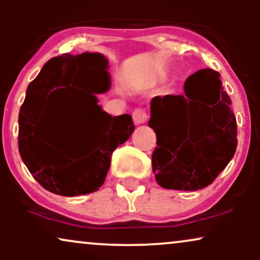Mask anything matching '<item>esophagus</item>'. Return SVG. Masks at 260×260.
I'll use <instances>...</instances> for the list:
<instances>
[{
    "instance_id": "34e87169",
    "label": "esophagus",
    "mask_w": 260,
    "mask_h": 260,
    "mask_svg": "<svg viewBox=\"0 0 260 260\" xmlns=\"http://www.w3.org/2000/svg\"><path fill=\"white\" fill-rule=\"evenodd\" d=\"M133 121L136 124H143L148 121V113L144 109H136L133 111Z\"/></svg>"
}]
</instances>
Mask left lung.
I'll return each mask as SVG.
<instances>
[{"instance_id": "1", "label": "left lung", "mask_w": 260, "mask_h": 260, "mask_svg": "<svg viewBox=\"0 0 260 260\" xmlns=\"http://www.w3.org/2000/svg\"><path fill=\"white\" fill-rule=\"evenodd\" d=\"M220 73L205 68L184 82V95L155 96L149 127L156 133L151 164L166 189L198 190L219 176L237 148V123Z\"/></svg>"}]
</instances>
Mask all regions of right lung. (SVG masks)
I'll list each match as a JSON object with an SVG mask.
<instances>
[{
	"label": "right lung",
	"mask_w": 260,
	"mask_h": 260,
	"mask_svg": "<svg viewBox=\"0 0 260 260\" xmlns=\"http://www.w3.org/2000/svg\"><path fill=\"white\" fill-rule=\"evenodd\" d=\"M107 59L101 53H63L47 61L26 89L20 106L18 148L29 172L45 189L58 196L74 197L95 192L103 186L111 165V155L134 131L132 117H112L98 105L94 80L105 77ZM62 88H85L80 95L85 122L77 135L79 147L71 153L52 142L49 121ZM82 91V90H80ZM54 96L52 97V95Z\"/></svg>",
	"instance_id": "obj_1"
}]
</instances>
